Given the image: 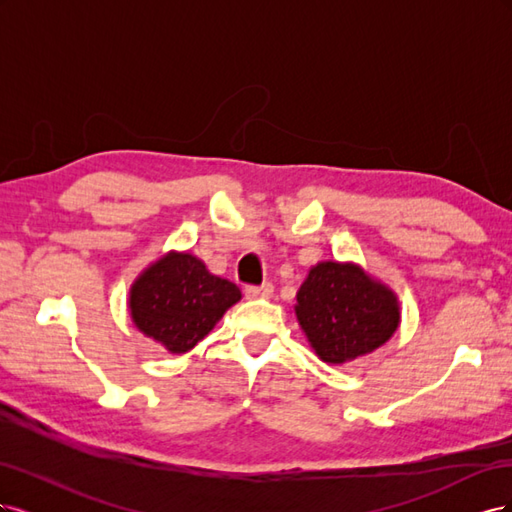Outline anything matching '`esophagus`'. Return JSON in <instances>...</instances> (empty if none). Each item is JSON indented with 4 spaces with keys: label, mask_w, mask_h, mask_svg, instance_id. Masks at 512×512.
Here are the masks:
<instances>
[{
    "label": "esophagus",
    "mask_w": 512,
    "mask_h": 512,
    "mask_svg": "<svg viewBox=\"0 0 512 512\" xmlns=\"http://www.w3.org/2000/svg\"><path fill=\"white\" fill-rule=\"evenodd\" d=\"M247 299H269L273 297V284H262V286H247L245 288Z\"/></svg>",
    "instance_id": "esophagus-1"
}]
</instances>
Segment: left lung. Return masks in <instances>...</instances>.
<instances>
[{
	"instance_id": "1",
	"label": "left lung",
	"mask_w": 512,
	"mask_h": 512,
	"mask_svg": "<svg viewBox=\"0 0 512 512\" xmlns=\"http://www.w3.org/2000/svg\"><path fill=\"white\" fill-rule=\"evenodd\" d=\"M294 316L320 361L344 365L378 350L401 322L397 292L359 262L320 260L297 292Z\"/></svg>"
}]
</instances>
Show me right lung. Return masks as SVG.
I'll return each mask as SVG.
<instances>
[{"mask_svg": "<svg viewBox=\"0 0 512 512\" xmlns=\"http://www.w3.org/2000/svg\"><path fill=\"white\" fill-rule=\"evenodd\" d=\"M241 301L237 284L190 252L170 250L136 275L128 309L134 327L168 354H185Z\"/></svg>", "mask_w": 512, "mask_h": 512, "instance_id": "1", "label": "right lung"}]
</instances>
